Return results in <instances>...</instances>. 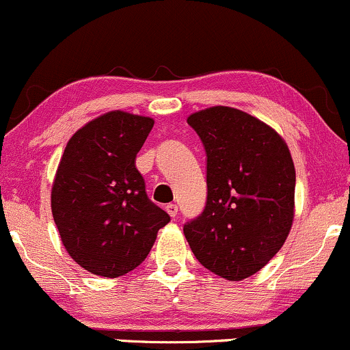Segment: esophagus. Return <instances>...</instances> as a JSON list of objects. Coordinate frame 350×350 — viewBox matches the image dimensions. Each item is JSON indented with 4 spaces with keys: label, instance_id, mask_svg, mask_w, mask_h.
Instances as JSON below:
<instances>
[{
    "label": "esophagus",
    "instance_id": "34e87169",
    "mask_svg": "<svg viewBox=\"0 0 350 350\" xmlns=\"http://www.w3.org/2000/svg\"><path fill=\"white\" fill-rule=\"evenodd\" d=\"M165 211L168 213V215H170V217H176V214H178V206H176V204H167Z\"/></svg>",
    "mask_w": 350,
    "mask_h": 350
}]
</instances>
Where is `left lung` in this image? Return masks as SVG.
Masks as SVG:
<instances>
[{
    "instance_id": "left-lung-1",
    "label": "left lung",
    "mask_w": 350,
    "mask_h": 350,
    "mask_svg": "<svg viewBox=\"0 0 350 350\" xmlns=\"http://www.w3.org/2000/svg\"><path fill=\"white\" fill-rule=\"evenodd\" d=\"M206 150L208 196L183 232L202 266L228 280L258 273L294 221L295 168L273 128L245 111L211 107L188 116Z\"/></svg>"
}]
</instances>
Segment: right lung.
Segmentation results:
<instances>
[{
    "mask_svg": "<svg viewBox=\"0 0 350 350\" xmlns=\"http://www.w3.org/2000/svg\"><path fill=\"white\" fill-rule=\"evenodd\" d=\"M154 120L110 111L68 141L51 188V213L77 265L118 278L146 260L170 215L154 204L136 168V154Z\"/></svg>",
    "mask_w": 350,
    "mask_h": 350,
    "instance_id": "obj_1",
    "label": "right lung"
}]
</instances>
